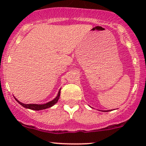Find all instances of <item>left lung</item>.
Returning a JSON list of instances; mask_svg holds the SVG:
<instances>
[{"instance_id": "8db88e82", "label": "left lung", "mask_w": 146, "mask_h": 146, "mask_svg": "<svg viewBox=\"0 0 146 146\" xmlns=\"http://www.w3.org/2000/svg\"><path fill=\"white\" fill-rule=\"evenodd\" d=\"M107 111H108V110H107ZM105 112H106V111H105Z\"/></svg>"}]
</instances>
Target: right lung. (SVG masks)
<instances>
[{"instance_id":"1","label":"right lung","mask_w":146,"mask_h":146,"mask_svg":"<svg viewBox=\"0 0 146 146\" xmlns=\"http://www.w3.org/2000/svg\"><path fill=\"white\" fill-rule=\"evenodd\" d=\"M60 96V91H59L58 96H57L54 100H53L51 102H48V103L44 104H23L21 103V102H20L18 100H17V99L15 98V100H16V101L20 104L23 106V107H25V108H29V109H31V110H43V109H46V108H50V107H51L52 106L54 105L55 104H56L57 102H58V100H59Z\"/></svg>"}]
</instances>
